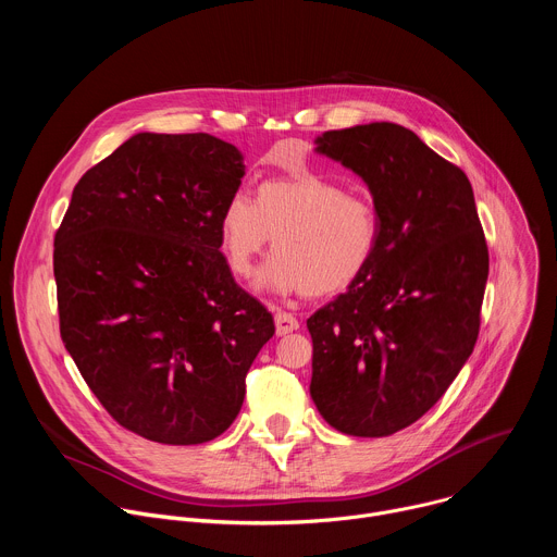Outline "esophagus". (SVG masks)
I'll list each match as a JSON object with an SVG mask.
<instances>
[{"label": "esophagus", "mask_w": 557, "mask_h": 557, "mask_svg": "<svg viewBox=\"0 0 557 557\" xmlns=\"http://www.w3.org/2000/svg\"><path fill=\"white\" fill-rule=\"evenodd\" d=\"M297 329H299V322L295 320L290 312H286V310H277L275 312V331H277L280 337H284V335H288V333H293Z\"/></svg>", "instance_id": "34e87169"}]
</instances>
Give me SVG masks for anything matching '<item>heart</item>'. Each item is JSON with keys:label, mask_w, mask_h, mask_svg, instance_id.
Here are the masks:
<instances>
[{"label": "heart", "mask_w": 557, "mask_h": 557, "mask_svg": "<svg viewBox=\"0 0 557 557\" xmlns=\"http://www.w3.org/2000/svg\"><path fill=\"white\" fill-rule=\"evenodd\" d=\"M277 256L258 286L329 297L352 286L372 264L381 222L370 200L317 174L264 181L256 200L237 194L220 215V249L233 275L251 277L271 245Z\"/></svg>", "instance_id": "heart-1"}]
</instances>
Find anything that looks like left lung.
<instances>
[{"instance_id": "left-lung-1", "label": "left lung", "mask_w": 557, "mask_h": 557, "mask_svg": "<svg viewBox=\"0 0 557 557\" xmlns=\"http://www.w3.org/2000/svg\"><path fill=\"white\" fill-rule=\"evenodd\" d=\"M314 145L368 185L381 240L370 269L308 317L310 396L335 430L389 436L441 399L479 339L485 233L462 170L412 129L368 123Z\"/></svg>"}]
</instances>
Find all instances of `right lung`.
I'll return each mask as SVG.
<instances>
[{"label": "right lung", "mask_w": 557, "mask_h": 557, "mask_svg": "<svg viewBox=\"0 0 557 557\" xmlns=\"http://www.w3.org/2000/svg\"><path fill=\"white\" fill-rule=\"evenodd\" d=\"M243 176V151L211 134L140 132L76 183L54 235L65 350L110 417L147 441L220 436L275 333L220 251Z\"/></svg>", "instance_id": "obj_1"}]
</instances>
